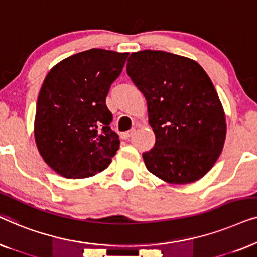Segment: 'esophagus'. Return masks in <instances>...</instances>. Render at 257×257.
<instances>
[{
    "label": "esophagus",
    "mask_w": 257,
    "mask_h": 257,
    "mask_svg": "<svg viewBox=\"0 0 257 257\" xmlns=\"http://www.w3.org/2000/svg\"><path fill=\"white\" fill-rule=\"evenodd\" d=\"M133 132H135V128H132V130H130V131H126V132H122L121 133V138L122 139H128L130 137H131L132 135H133Z\"/></svg>",
    "instance_id": "obj_1"
}]
</instances>
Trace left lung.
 I'll use <instances>...</instances> for the list:
<instances>
[{"label":"left lung","instance_id":"1","mask_svg":"<svg viewBox=\"0 0 257 257\" xmlns=\"http://www.w3.org/2000/svg\"><path fill=\"white\" fill-rule=\"evenodd\" d=\"M126 71L147 101L156 144L143 153L151 173L167 184L186 185L208 173L222 152L226 114L202 66L159 50L133 52Z\"/></svg>","mask_w":257,"mask_h":257}]
</instances>
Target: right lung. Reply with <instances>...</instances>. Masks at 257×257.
Listing matches in <instances>:
<instances>
[{"instance_id": "right-lung-1", "label": "right lung", "mask_w": 257, "mask_h": 257, "mask_svg": "<svg viewBox=\"0 0 257 257\" xmlns=\"http://www.w3.org/2000/svg\"><path fill=\"white\" fill-rule=\"evenodd\" d=\"M128 52L90 49L63 59L45 77L38 94L34 135L45 164L66 179H84L107 168L119 149L106 106L111 84Z\"/></svg>"}]
</instances>
